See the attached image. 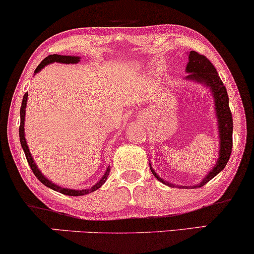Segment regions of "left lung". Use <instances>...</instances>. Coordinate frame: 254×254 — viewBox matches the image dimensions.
Returning a JSON list of instances; mask_svg holds the SVG:
<instances>
[{"mask_svg":"<svg viewBox=\"0 0 254 254\" xmlns=\"http://www.w3.org/2000/svg\"><path fill=\"white\" fill-rule=\"evenodd\" d=\"M186 73L187 76L185 80L193 81V82L201 83L205 87H207L211 90L212 96L214 100V112L217 117L218 124V134H219V153L218 160L214 167L206 174V177L201 180V183L189 187H201L206 185L209 180H212L215 175L220 173L224 170L225 166L228 162V159L232 152V134H233V120L232 113L230 111L228 106V95L226 87L224 86L223 81L219 77V74L214 65L209 62L208 59H206L203 55L198 54L196 52L190 51L189 54V62L186 64ZM151 171L154 177L162 184L167 185L170 187H174V184H170L165 181L162 178L156 174V172L152 168V165L149 166ZM177 187V186H175ZM186 187L187 186H180Z\"/></svg>","mask_w":254,"mask_h":254,"instance_id":"8db88e82","label":"left lung"}]
</instances>
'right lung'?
Instances as JSON below:
<instances>
[{
	"instance_id": "add662e5",
	"label": "right lung",
	"mask_w": 254,
	"mask_h": 254,
	"mask_svg": "<svg viewBox=\"0 0 254 254\" xmlns=\"http://www.w3.org/2000/svg\"><path fill=\"white\" fill-rule=\"evenodd\" d=\"M80 59H81L80 56L58 55V54L49 55V56H47L45 60L41 62L39 65H37V68L35 69V71H34V73H35V74L39 73V71H41V69H43V68H45L46 65H48V64H54V62H59V64H76L77 62H80ZM27 100H28V93L24 94L23 100H22L21 111H20L21 124H20V129H18V134H20V142H21L22 149H23L24 154H26L28 164H29L31 171H33V173L35 174V177L37 178V179H39L43 185H45V186L49 187V189H51V190H56V192H59V193L65 194V195L79 196V195H84V194H89V193L94 192V190H99L100 187H101L102 185L106 183V180H107V178H108V175H109V171H111L109 166L107 167V170H106L105 174L102 175L101 179H100L95 185H93V186L90 187V189H87V190L64 189V187H61V186H59V185L52 183V181L49 180L48 178H46L45 175L42 174V172L39 170V167H37V166H36L35 161H34L33 156H31V153L29 151V147H28V143H27V140H26V134H24V119H26Z\"/></svg>"
}]
</instances>
